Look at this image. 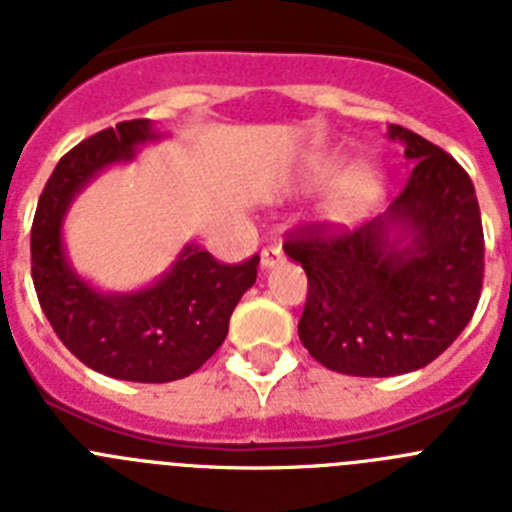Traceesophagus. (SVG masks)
<instances>
[{
	"instance_id": "1",
	"label": "esophagus",
	"mask_w": 512,
	"mask_h": 512,
	"mask_svg": "<svg viewBox=\"0 0 512 512\" xmlns=\"http://www.w3.org/2000/svg\"><path fill=\"white\" fill-rule=\"evenodd\" d=\"M282 259H284V253H282V246H279V243H269V246L261 248V266H264V269L277 266Z\"/></svg>"
}]
</instances>
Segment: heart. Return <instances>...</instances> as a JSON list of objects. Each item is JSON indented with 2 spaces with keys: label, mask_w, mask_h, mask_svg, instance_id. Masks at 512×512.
<instances>
[{
  "label": "heart",
  "mask_w": 512,
  "mask_h": 512,
  "mask_svg": "<svg viewBox=\"0 0 512 512\" xmlns=\"http://www.w3.org/2000/svg\"><path fill=\"white\" fill-rule=\"evenodd\" d=\"M338 171H341V161H336V158H328L318 166L320 179H330ZM374 194H377V179H374L372 171L354 169L351 174L343 176L341 184L330 192L325 212H328L330 220L348 223V220H354L366 210V205L374 200Z\"/></svg>",
  "instance_id": "1"
}]
</instances>
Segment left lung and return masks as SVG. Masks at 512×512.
<instances>
[{"instance_id": "obj_1", "label": "left lung", "mask_w": 512, "mask_h": 512, "mask_svg": "<svg viewBox=\"0 0 512 512\" xmlns=\"http://www.w3.org/2000/svg\"><path fill=\"white\" fill-rule=\"evenodd\" d=\"M390 138L415 161L390 210L354 230L300 225L284 241L307 274L302 346L351 377L431 364L467 328L485 279V233L467 171L413 130L390 125ZM390 229L411 238L390 239Z\"/></svg>"}]
</instances>
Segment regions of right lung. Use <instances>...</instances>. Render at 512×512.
Masks as SVG:
<instances>
[{"label": "right lung", "instance_id": "add662e5", "mask_svg": "<svg viewBox=\"0 0 512 512\" xmlns=\"http://www.w3.org/2000/svg\"><path fill=\"white\" fill-rule=\"evenodd\" d=\"M153 138L148 120H125L58 161L35 210L30 266L45 318L81 364L125 382L161 384L189 377L223 346L235 305L256 282L259 256L223 264L189 246L161 282L133 295H99L76 277L61 246L74 194Z\"/></svg>", "mask_w": 512, "mask_h": 512}]
</instances>
